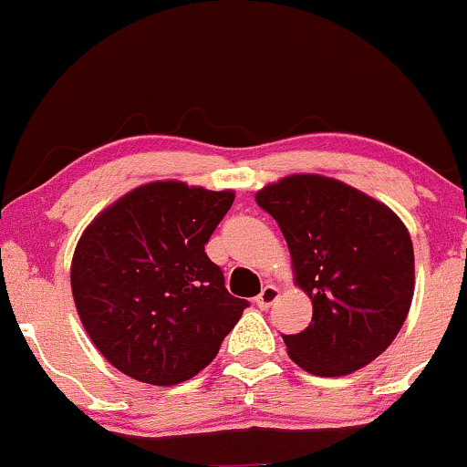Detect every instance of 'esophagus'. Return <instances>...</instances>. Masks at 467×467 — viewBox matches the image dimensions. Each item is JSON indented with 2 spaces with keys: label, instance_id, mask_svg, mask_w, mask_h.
Segmentation results:
<instances>
[{
  "label": "esophagus",
  "instance_id": "obj_1",
  "mask_svg": "<svg viewBox=\"0 0 467 467\" xmlns=\"http://www.w3.org/2000/svg\"><path fill=\"white\" fill-rule=\"evenodd\" d=\"M276 298H278V287H276V285H270V283H267V285H265L264 289H261L259 296L254 298V303H256V307L267 309L272 303L276 301Z\"/></svg>",
  "mask_w": 467,
  "mask_h": 467
}]
</instances>
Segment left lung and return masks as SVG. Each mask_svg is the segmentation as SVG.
Returning <instances> with one entry per match:
<instances>
[{
    "mask_svg": "<svg viewBox=\"0 0 467 467\" xmlns=\"http://www.w3.org/2000/svg\"><path fill=\"white\" fill-rule=\"evenodd\" d=\"M276 219L296 285L312 298V323L283 336L314 375L334 378L375 360L409 316L415 289L412 241L382 202L323 175H289L256 192Z\"/></svg>",
    "mask_w": 467,
    "mask_h": 467,
    "instance_id": "left-lung-1",
    "label": "left lung"
}]
</instances>
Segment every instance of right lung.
Instances as JSON below:
<instances>
[{
	"instance_id": "add662e5",
	"label": "right lung",
	"mask_w": 467,
	"mask_h": 467,
	"mask_svg": "<svg viewBox=\"0 0 467 467\" xmlns=\"http://www.w3.org/2000/svg\"><path fill=\"white\" fill-rule=\"evenodd\" d=\"M233 202V191L151 182L85 228L72 259L74 303L118 371L171 387L217 356L248 307L203 250Z\"/></svg>"
}]
</instances>
